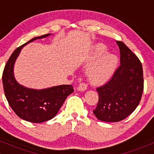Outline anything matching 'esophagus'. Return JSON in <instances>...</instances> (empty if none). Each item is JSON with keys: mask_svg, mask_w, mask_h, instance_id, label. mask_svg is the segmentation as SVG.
I'll return each mask as SVG.
<instances>
[{"mask_svg": "<svg viewBox=\"0 0 154 154\" xmlns=\"http://www.w3.org/2000/svg\"><path fill=\"white\" fill-rule=\"evenodd\" d=\"M87 87H88V84H86V83H81L77 87V90L79 91H85L87 89Z\"/></svg>", "mask_w": 154, "mask_h": 154, "instance_id": "esophagus-1", "label": "esophagus"}]
</instances>
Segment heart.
<instances>
[{"mask_svg":"<svg viewBox=\"0 0 154 154\" xmlns=\"http://www.w3.org/2000/svg\"><path fill=\"white\" fill-rule=\"evenodd\" d=\"M105 51V45L97 44L86 58L87 63L91 62L87 69V76L93 84H100L106 82L111 77L117 65L116 56L104 53Z\"/></svg>","mask_w":154,"mask_h":154,"instance_id":"1","label":"heart"}]
</instances>
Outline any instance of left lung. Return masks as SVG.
<instances>
[{"label": "left lung", "instance_id": "8db88e82", "mask_svg": "<svg viewBox=\"0 0 154 154\" xmlns=\"http://www.w3.org/2000/svg\"><path fill=\"white\" fill-rule=\"evenodd\" d=\"M120 65L107 83L97 87L99 101L93 110L96 117L106 122H117L133 112L143 91V67L136 54L122 41H117Z\"/></svg>", "mask_w": 154, "mask_h": 154}]
</instances>
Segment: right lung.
Instances as JSON below:
<instances>
[{"mask_svg":"<svg viewBox=\"0 0 154 154\" xmlns=\"http://www.w3.org/2000/svg\"><path fill=\"white\" fill-rule=\"evenodd\" d=\"M50 34L32 38L13 52L4 67L2 75L4 94L17 116L32 123L44 122L57 115L67 96L74 92L71 85H61L44 90H32L19 84L14 76V65L21 48L28 43Z\"/></svg>","mask_w":154,"mask_h":154,"instance_id":"right-lung-1","label":"right lung"}]
</instances>
